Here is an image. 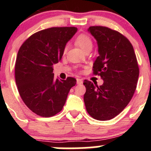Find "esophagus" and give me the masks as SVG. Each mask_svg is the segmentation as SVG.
Masks as SVG:
<instances>
[{
  "instance_id": "34e87169",
  "label": "esophagus",
  "mask_w": 151,
  "mask_h": 151,
  "mask_svg": "<svg viewBox=\"0 0 151 151\" xmlns=\"http://www.w3.org/2000/svg\"><path fill=\"white\" fill-rule=\"evenodd\" d=\"M76 81H77V84H78V85H81V84H82V82H83V81H82V78H77Z\"/></svg>"
}]
</instances>
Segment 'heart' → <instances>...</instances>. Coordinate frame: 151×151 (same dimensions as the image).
I'll return each mask as SVG.
<instances>
[{"label": "heart", "mask_w": 151, "mask_h": 151, "mask_svg": "<svg viewBox=\"0 0 151 151\" xmlns=\"http://www.w3.org/2000/svg\"><path fill=\"white\" fill-rule=\"evenodd\" d=\"M76 44L82 50L87 48H92V41L91 38L86 35H79L76 39Z\"/></svg>", "instance_id": "1"}]
</instances>
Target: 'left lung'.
<instances>
[{"label":"left lung","mask_w":151,"mask_h":151,"mask_svg":"<svg viewBox=\"0 0 151 151\" xmlns=\"http://www.w3.org/2000/svg\"><path fill=\"white\" fill-rule=\"evenodd\" d=\"M88 32L95 38L98 47L94 74L100 75L104 83L98 86L97 82L85 80L84 102L91 116L110 120L132 98L139 76L138 62L132 44L119 32L104 26H91Z\"/></svg>","instance_id":"1"}]
</instances>
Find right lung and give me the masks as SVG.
<instances>
[{
    "label": "right lung",
    "mask_w": 151,
    "mask_h": 151,
    "mask_svg": "<svg viewBox=\"0 0 151 151\" xmlns=\"http://www.w3.org/2000/svg\"><path fill=\"white\" fill-rule=\"evenodd\" d=\"M78 29L53 27L35 33L17 54L16 83L25 104L33 113L50 117L60 112L76 78H54L53 66L61 60L64 49Z\"/></svg>",
    "instance_id": "right-lung-1"
}]
</instances>
